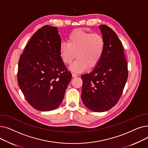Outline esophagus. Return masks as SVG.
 <instances>
[{"mask_svg": "<svg viewBox=\"0 0 148 148\" xmlns=\"http://www.w3.org/2000/svg\"><path fill=\"white\" fill-rule=\"evenodd\" d=\"M72 75L73 77H78L79 76V74L76 73H73L72 74Z\"/></svg>", "mask_w": 148, "mask_h": 148, "instance_id": "esophagus-1", "label": "esophagus"}]
</instances>
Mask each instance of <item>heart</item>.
Instances as JSON below:
<instances>
[{"mask_svg": "<svg viewBox=\"0 0 148 148\" xmlns=\"http://www.w3.org/2000/svg\"><path fill=\"white\" fill-rule=\"evenodd\" d=\"M67 42L60 45V57L65 64L71 65L75 56L77 57L70 67L73 71H84L87 67H95L101 59L106 43L101 35L85 32L78 29L68 37Z\"/></svg>", "mask_w": 148, "mask_h": 148, "instance_id": "1", "label": "heart"}]
</instances>
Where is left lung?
<instances>
[{
    "instance_id": "left-lung-1",
    "label": "left lung",
    "mask_w": 148,
    "mask_h": 148,
    "mask_svg": "<svg viewBox=\"0 0 148 148\" xmlns=\"http://www.w3.org/2000/svg\"><path fill=\"white\" fill-rule=\"evenodd\" d=\"M106 47L103 55L90 73L82 75V99L95 112L110 110L118 103L128 79V64L121 41L108 26H99Z\"/></svg>"
}]
</instances>
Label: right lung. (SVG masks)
Returning a JSON list of instances; mask_svg holds the SVG:
<instances>
[{"label":"right lung","mask_w":148,"mask_h":148,"mask_svg":"<svg viewBox=\"0 0 148 148\" xmlns=\"http://www.w3.org/2000/svg\"><path fill=\"white\" fill-rule=\"evenodd\" d=\"M60 44L57 27L45 25L34 34L20 55L18 86L27 103L38 110L56 108L71 80L60 57Z\"/></svg>","instance_id":"add662e5"}]
</instances>
